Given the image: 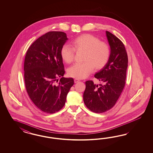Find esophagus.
Segmentation results:
<instances>
[{"mask_svg":"<svg viewBox=\"0 0 153 153\" xmlns=\"http://www.w3.org/2000/svg\"><path fill=\"white\" fill-rule=\"evenodd\" d=\"M74 83H77V82H78L79 81V79H74Z\"/></svg>","mask_w":153,"mask_h":153,"instance_id":"esophagus-1","label":"esophagus"}]
</instances>
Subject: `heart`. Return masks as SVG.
<instances>
[{
	"mask_svg": "<svg viewBox=\"0 0 153 153\" xmlns=\"http://www.w3.org/2000/svg\"><path fill=\"white\" fill-rule=\"evenodd\" d=\"M72 46L68 44L62 46L60 50L62 59L67 63H71L74 59L75 51H84V62L70 67L67 71L70 77L84 79L92 72L94 68L99 70L104 67L109 60V46L93 35L85 34L79 36L72 42Z\"/></svg>",
	"mask_w": 153,
	"mask_h": 153,
	"instance_id": "obj_1",
	"label": "heart"
}]
</instances>
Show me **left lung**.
Instances as JSON below:
<instances>
[{"label":"left lung","mask_w":153,"mask_h":153,"mask_svg":"<svg viewBox=\"0 0 153 153\" xmlns=\"http://www.w3.org/2000/svg\"><path fill=\"white\" fill-rule=\"evenodd\" d=\"M111 48L109 60L94 77L103 85L94 84L92 80L86 81L83 102L91 111L102 113L114 107L125 88L128 56L123 43L115 35L106 31Z\"/></svg>","instance_id":"1"}]
</instances>
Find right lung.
<instances>
[{"label": "right lung", "instance_id": "obj_1", "mask_svg": "<svg viewBox=\"0 0 153 153\" xmlns=\"http://www.w3.org/2000/svg\"><path fill=\"white\" fill-rule=\"evenodd\" d=\"M67 40L63 32H48L33 42L25 56L24 79L28 95L46 113H54L64 107L74 84L72 78L63 77L65 71L60 50Z\"/></svg>", "mask_w": 153, "mask_h": 153}]
</instances>
